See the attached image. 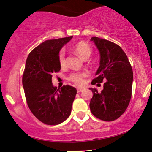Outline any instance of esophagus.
I'll list each match as a JSON object with an SVG mask.
<instances>
[{"mask_svg": "<svg viewBox=\"0 0 152 152\" xmlns=\"http://www.w3.org/2000/svg\"><path fill=\"white\" fill-rule=\"evenodd\" d=\"M76 90H77V92H78V93H80V92L83 91L84 88H82V87H78V88L76 89Z\"/></svg>", "mask_w": 152, "mask_h": 152, "instance_id": "obj_1", "label": "esophagus"}]
</instances>
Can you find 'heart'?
Listing matches in <instances>:
<instances>
[{
	"instance_id": "obj_1",
	"label": "heart",
	"mask_w": 152,
	"mask_h": 152,
	"mask_svg": "<svg viewBox=\"0 0 152 152\" xmlns=\"http://www.w3.org/2000/svg\"><path fill=\"white\" fill-rule=\"evenodd\" d=\"M73 50L85 60L88 59L92 53L91 48L85 42H79L76 43L73 48ZM59 63L61 67H64L66 64L65 55L63 50H62L59 54ZM86 76H87L86 72H74L70 73V76H68V79L76 85H82L85 82V77Z\"/></svg>"
}]
</instances>
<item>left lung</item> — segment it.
<instances>
[{"mask_svg":"<svg viewBox=\"0 0 152 152\" xmlns=\"http://www.w3.org/2000/svg\"><path fill=\"white\" fill-rule=\"evenodd\" d=\"M90 41L94 42L100 54V65L91 84L104 82L101 93L96 88H90L93 93L90 102V111L101 120L113 121L123 114L129 104L132 68L125 52L117 44L96 37Z\"/></svg>","mask_w":152,"mask_h":152,"instance_id":"1","label":"left lung"}]
</instances>
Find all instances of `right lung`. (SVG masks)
<instances>
[{"instance_id":"add662e5","label":"right lung","mask_w":152,"mask_h":152,"mask_svg":"<svg viewBox=\"0 0 152 152\" xmlns=\"http://www.w3.org/2000/svg\"><path fill=\"white\" fill-rule=\"evenodd\" d=\"M73 36L46 40L29 53L23 76V86L31 112L41 122L57 125L71 113L76 95L75 87L64 85L60 89L52 84V74L59 72L61 48Z\"/></svg>"}]
</instances>
